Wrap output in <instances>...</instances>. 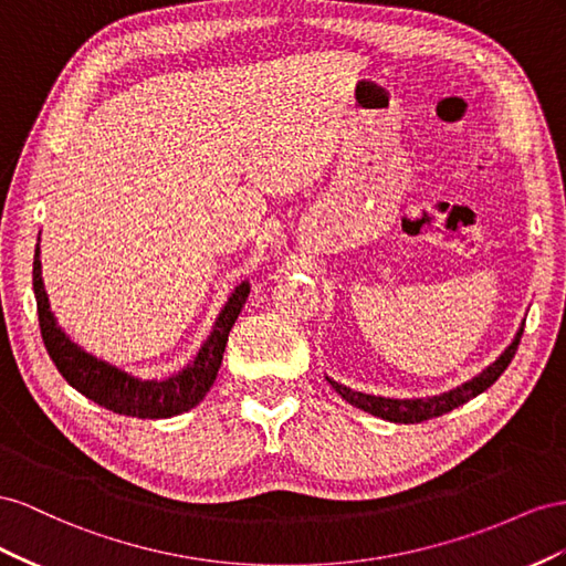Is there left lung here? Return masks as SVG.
<instances>
[{
  "mask_svg": "<svg viewBox=\"0 0 566 566\" xmlns=\"http://www.w3.org/2000/svg\"><path fill=\"white\" fill-rule=\"evenodd\" d=\"M524 334V325L516 332V336L512 338V344L500 353V358L495 363H491L486 369H483L481 375L472 377L470 381L460 384L458 389H450L446 394L439 396H427V398H384V396H373V394H363V391H355L350 386H344L342 381H334L332 377H327V381L332 384V389L342 396L350 406L360 408L369 415L381 417V419H389V422L396 424H417V422H424V419L431 417H441L443 412L455 410L460 406H464L467 400L476 398L479 394H483L497 381V377L505 373L507 365L512 363L516 346H520V338Z\"/></svg>",
  "mask_w": 566,
  "mask_h": 566,
  "instance_id": "8db88e82",
  "label": "left lung"
}]
</instances>
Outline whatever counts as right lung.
<instances>
[{
  "label": "right lung",
  "mask_w": 566,
  "mask_h": 566,
  "mask_svg": "<svg viewBox=\"0 0 566 566\" xmlns=\"http://www.w3.org/2000/svg\"><path fill=\"white\" fill-rule=\"evenodd\" d=\"M32 289L38 298V317L40 332L46 353L54 360L56 369L63 375L75 391L94 400L96 406L113 410L127 417L139 419H166L182 415L197 408L203 396L211 391L222 365V353L228 346L230 329L244 308L251 286L244 280L230 294L228 303L222 305L216 325L201 344L193 360L166 379H139L125 369L111 365L96 355L80 348L71 336L59 327V322L50 308V298L42 282V263H40V237L35 247V261H32Z\"/></svg>",
  "instance_id": "1"
}]
</instances>
